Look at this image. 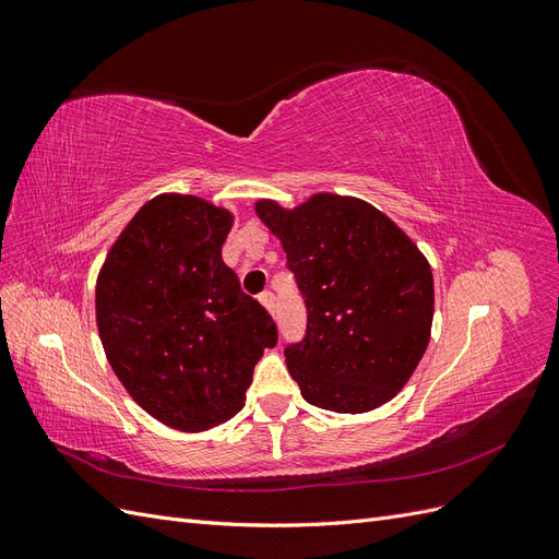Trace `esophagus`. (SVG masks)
Wrapping results in <instances>:
<instances>
[{
  "label": "esophagus",
  "mask_w": 559,
  "mask_h": 559,
  "mask_svg": "<svg viewBox=\"0 0 559 559\" xmlns=\"http://www.w3.org/2000/svg\"><path fill=\"white\" fill-rule=\"evenodd\" d=\"M259 300H261V306H263L267 312H275V294H273V292H263V294L259 296Z\"/></svg>",
  "instance_id": "34e87169"
}]
</instances>
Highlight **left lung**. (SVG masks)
Returning <instances> with one entry per match:
<instances>
[{
	"mask_svg": "<svg viewBox=\"0 0 559 559\" xmlns=\"http://www.w3.org/2000/svg\"><path fill=\"white\" fill-rule=\"evenodd\" d=\"M257 214L282 240L306 298L308 326L284 347L286 368L317 408L368 413L392 401L429 345L433 277L392 218L357 198L312 195Z\"/></svg>",
	"mask_w": 559,
	"mask_h": 559,
	"instance_id": "1",
	"label": "left lung"
}]
</instances>
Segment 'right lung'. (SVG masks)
Here are the masks:
<instances>
[{
    "label": "right lung",
    "instance_id": "right-lung-1",
    "mask_svg": "<svg viewBox=\"0 0 559 559\" xmlns=\"http://www.w3.org/2000/svg\"><path fill=\"white\" fill-rule=\"evenodd\" d=\"M233 214L165 193L132 216L99 270V341L128 394L163 425L205 431L240 413L273 317L222 259Z\"/></svg>",
    "mask_w": 559,
    "mask_h": 559
}]
</instances>
